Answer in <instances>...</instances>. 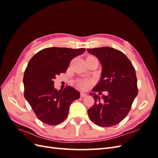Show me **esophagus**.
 <instances>
[{
  "label": "esophagus",
  "mask_w": 158,
  "mask_h": 158,
  "mask_svg": "<svg viewBox=\"0 0 158 158\" xmlns=\"http://www.w3.org/2000/svg\"><path fill=\"white\" fill-rule=\"evenodd\" d=\"M86 95H87V94H85L84 92H81L80 93V96L82 98H84V97L86 96Z\"/></svg>",
  "instance_id": "34e87169"
}]
</instances>
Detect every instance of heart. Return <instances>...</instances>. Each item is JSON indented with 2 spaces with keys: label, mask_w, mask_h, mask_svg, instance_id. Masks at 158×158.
I'll list each match as a JSON object with an SVG mask.
<instances>
[{
  "label": "heart",
  "mask_w": 158,
  "mask_h": 158,
  "mask_svg": "<svg viewBox=\"0 0 158 158\" xmlns=\"http://www.w3.org/2000/svg\"><path fill=\"white\" fill-rule=\"evenodd\" d=\"M88 57H94V56H88ZM89 85H90L89 82V81H87V80H82L80 82V87L81 88H82V89L88 88L89 86Z\"/></svg>",
  "instance_id": "1"
}]
</instances>
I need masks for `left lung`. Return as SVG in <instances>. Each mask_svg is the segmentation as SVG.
Listing matches in <instances>:
<instances>
[{
	"instance_id": "1",
	"label": "left lung",
	"mask_w": 158,
	"mask_h": 158,
	"mask_svg": "<svg viewBox=\"0 0 158 158\" xmlns=\"http://www.w3.org/2000/svg\"><path fill=\"white\" fill-rule=\"evenodd\" d=\"M87 51L97 57L102 67L99 82L89 94L95 103L88 110L89 117L102 127L116 125L126 117L138 95L135 69L127 56L117 49L103 47ZM105 90L108 94L100 97Z\"/></svg>"
}]
</instances>
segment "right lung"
I'll return each mask as SVG.
<instances>
[{"label": "right lung", "mask_w": 158, "mask_h": 158, "mask_svg": "<svg viewBox=\"0 0 158 158\" xmlns=\"http://www.w3.org/2000/svg\"><path fill=\"white\" fill-rule=\"evenodd\" d=\"M85 51L49 47L29 61L23 79L24 97L41 122L49 125L62 123L68 116L71 103L80 98L78 91L69 85L63 91L55 89L53 80L56 75L66 73L70 60Z\"/></svg>", "instance_id": "1"}]
</instances>
